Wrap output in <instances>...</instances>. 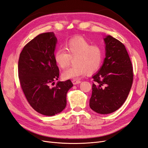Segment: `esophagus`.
I'll return each mask as SVG.
<instances>
[{
    "mask_svg": "<svg viewBox=\"0 0 148 148\" xmlns=\"http://www.w3.org/2000/svg\"><path fill=\"white\" fill-rule=\"evenodd\" d=\"M72 82H73V84H79V83H81V81H80V80H77V79H73V81H72Z\"/></svg>",
    "mask_w": 148,
    "mask_h": 148,
    "instance_id": "1",
    "label": "esophagus"
}]
</instances>
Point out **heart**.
I'll return each instance as SVG.
<instances>
[{"label":"heart","mask_w":148,"mask_h":148,"mask_svg":"<svg viewBox=\"0 0 148 148\" xmlns=\"http://www.w3.org/2000/svg\"><path fill=\"white\" fill-rule=\"evenodd\" d=\"M74 58L75 65L62 74L65 79H77L89 72H96L102 65L104 52L100 46L91 44L82 36H75L66 42L65 49H58L54 53L56 64L62 69L69 65Z\"/></svg>","instance_id":"heart-1"}]
</instances>
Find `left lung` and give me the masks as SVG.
<instances>
[{"label":"left lung","mask_w":148,"mask_h":148,"mask_svg":"<svg viewBox=\"0 0 148 148\" xmlns=\"http://www.w3.org/2000/svg\"><path fill=\"white\" fill-rule=\"evenodd\" d=\"M106 58L102 66L92 77L91 109L97 113L108 114L118 110L130 91L133 71L124 44L111 36L104 39Z\"/></svg>","instance_id":"8db88e82"}]
</instances>
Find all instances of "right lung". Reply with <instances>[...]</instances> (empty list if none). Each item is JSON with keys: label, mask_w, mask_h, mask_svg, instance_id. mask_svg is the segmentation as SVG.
I'll return each mask as SVG.
<instances>
[{"label": "right lung", "mask_w": 148, "mask_h": 148, "mask_svg": "<svg viewBox=\"0 0 148 148\" xmlns=\"http://www.w3.org/2000/svg\"><path fill=\"white\" fill-rule=\"evenodd\" d=\"M57 38L53 32L40 34L27 43L20 54L18 65L22 90L30 106L38 113L52 116L66 105L71 80L58 82L59 69L54 60Z\"/></svg>", "instance_id": "add662e5"}]
</instances>
